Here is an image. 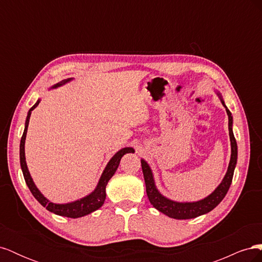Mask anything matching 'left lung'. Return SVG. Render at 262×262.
<instances>
[{
    "instance_id": "8db88e82",
    "label": "left lung",
    "mask_w": 262,
    "mask_h": 262,
    "mask_svg": "<svg viewBox=\"0 0 262 262\" xmlns=\"http://www.w3.org/2000/svg\"><path fill=\"white\" fill-rule=\"evenodd\" d=\"M222 102H223L224 105L223 100H222ZM226 113L228 115V131H229V139H231V145H232L231 161H229L228 169L223 181H222L220 186L214 190V192H212L209 196L205 198V199L198 202H186V203L175 202V201L166 199L165 196H163L160 192L157 191L154 184L152 171H150L148 165L146 164L145 161L143 160L141 161L142 171H143V176L145 180L146 193L150 204H152L155 209H157L160 212L166 214V215L172 219L188 220V219H194L196 216L202 215V214L212 211L222 200L224 199V196L226 195L229 187H231L233 175H234V169L237 163V143L232 130L233 117L231 112H229L227 108H226Z\"/></svg>"
}]
</instances>
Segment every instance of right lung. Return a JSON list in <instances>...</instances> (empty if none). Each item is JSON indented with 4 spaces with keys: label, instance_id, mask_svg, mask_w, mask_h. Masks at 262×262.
Masks as SVG:
<instances>
[{
    "label": "right lung",
    "instance_id": "obj_1",
    "mask_svg": "<svg viewBox=\"0 0 262 262\" xmlns=\"http://www.w3.org/2000/svg\"><path fill=\"white\" fill-rule=\"evenodd\" d=\"M71 78L69 80H64L60 83H58L57 85H54L53 87H58L62 84H64L67 82H69ZM39 100L36 102V104L29 109L28 115H27V119H26V123H25V130H24L23 137L20 140V145H19V158H20V167L23 170V175L24 178H25L26 184L30 190V192L33 193V195L36 198L37 201L40 203L42 207H45L47 210L58 214V215L61 216H67V217H72V219H76V217H81L84 215H87L94 211H96L97 209H99L102 204L105 202L106 199V186L108 184L109 179L114 176V173L116 172L119 163H120L121 157L125 154V153H133L134 149L132 147H124L122 149L119 150L115 154V156L109 161V163L107 164L106 168L102 172V175L99 179L98 185L96 187V189L94 191L83 199L77 200L75 202L72 203H67V204H54L50 201H48L46 198L40 193V191L37 189V187L35 186L33 179L30 177V173L28 171L27 165H26V161H25V139H26V133H27V128H28V123H29V118L31 115V112L38 106Z\"/></svg>",
    "mask_w": 262,
    "mask_h": 262
}]
</instances>
